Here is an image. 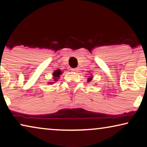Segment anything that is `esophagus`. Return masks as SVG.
I'll return each instance as SVG.
<instances>
[{
  "mask_svg": "<svg viewBox=\"0 0 147 147\" xmlns=\"http://www.w3.org/2000/svg\"><path fill=\"white\" fill-rule=\"evenodd\" d=\"M71 71L73 72H77L78 71V68H74V69H71Z\"/></svg>",
  "mask_w": 147,
  "mask_h": 147,
  "instance_id": "obj_1",
  "label": "esophagus"
}]
</instances>
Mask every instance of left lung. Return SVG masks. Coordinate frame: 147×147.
I'll return each instance as SVG.
<instances>
[{
  "instance_id": "obj_1",
  "label": "left lung",
  "mask_w": 147,
  "mask_h": 147,
  "mask_svg": "<svg viewBox=\"0 0 147 147\" xmlns=\"http://www.w3.org/2000/svg\"><path fill=\"white\" fill-rule=\"evenodd\" d=\"M92 80V78H91V77L89 78H88V82L90 81V80Z\"/></svg>"
}]
</instances>
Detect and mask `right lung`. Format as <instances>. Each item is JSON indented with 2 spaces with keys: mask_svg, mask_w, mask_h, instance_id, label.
<instances>
[{
  "mask_svg": "<svg viewBox=\"0 0 147 147\" xmlns=\"http://www.w3.org/2000/svg\"><path fill=\"white\" fill-rule=\"evenodd\" d=\"M61 74H62V72L61 71V70H57L53 73V76H54V80H58V78H59V76L61 75Z\"/></svg>",
  "mask_w": 147,
  "mask_h": 147,
  "instance_id": "right-lung-1",
  "label": "right lung"
}]
</instances>
